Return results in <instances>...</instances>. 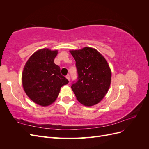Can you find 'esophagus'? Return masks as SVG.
Instances as JSON below:
<instances>
[{"label": "esophagus", "instance_id": "esophagus-1", "mask_svg": "<svg viewBox=\"0 0 149 149\" xmlns=\"http://www.w3.org/2000/svg\"><path fill=\"white\" fill-rule=\"evenodd\" d=\"M66 78H67V79L68 80V81H70V74H67L66 75Z\"/></svg>", "mask_w": 149, "mask_h": 149}]
</instances>
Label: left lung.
Here are the masks:
<instances>
[{"mask_svg": "<svg viewBox=\"0 0 149 149\" xmlns=\"http://www.w3.org/2000/svg\"><path fill=\"white\" fill-rule=\"evenodd\" d=\"M76 61L78 80L73 82L71 89L78 101L91 106L100 102L109 88L111 69L101 54L96 49L84 47L71 50Z\"/></svg>", "mask_w": 149, "mask_h": 149, "instance_id": "obj_1", "label": "left lung"}]
</instances>
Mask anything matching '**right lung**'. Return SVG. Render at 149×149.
<instances>
[{"label":"right lung","mask_w":149,"mask_h":149,"mask_svg":"<svg viewBox=\"0 0 149 149\" xmlns=\"http://www.w3.org/2000/svg\"><path fill=\"white\" fill-rule=\"evenodd\" d=\"M58 51L43 48L35 52L22 72V84L31 100L42 106L50 105L59 95L60 88L68 83L54 60Z\"/></svg>","instance_id":"obj_1"}]
</instances>
